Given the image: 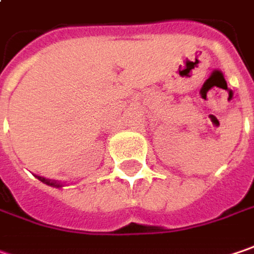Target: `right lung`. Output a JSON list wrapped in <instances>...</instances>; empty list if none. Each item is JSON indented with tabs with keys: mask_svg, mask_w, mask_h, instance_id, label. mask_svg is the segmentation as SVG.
I'll list each match as a JSON object with an SVG mask.
<instances>
[{
	"mask_svg": "<svg viewBox=\"0 0 254 254\" xmlns=\"http://www.w3.org/2000/svg\"><path fill=\"white\" fill-rule=\"evenodd\" d=\"M37 177H38V180H40V182L48 184V186H53V187H60V183H58V182H56V180H48V179L40 177V176H37Z\"/></svg>",
	"mask_w": 254,
	"mask_h": 254,
	"instance_id": "1",
	"label": "right lung"
}]
</instances>
